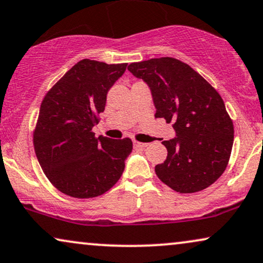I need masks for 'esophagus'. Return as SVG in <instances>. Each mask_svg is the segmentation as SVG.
<instances>
[{"label": "esophagus", "mask_w": 263, "mask_h": 263, "mask_svg": "<svg viewBox=\"0 0 263 263\" xmlns=\"http://www.w3.org/2000/svg\"><path fill=\"white\" fill-rule=\"evenodd\" d=\"M133 145H134L135 147H147L148 146V144H146V142H140V141H136V140L133 141Z\"/></svg>", "instance_id": "1"}]
</instances>
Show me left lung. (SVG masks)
<instances>
[{"label": "left lung", "instance_id": "1", "mask_svg": "<svg viewBox=\"0 0 263 263\" xmlns=\"http://www.w3.org/2000/svg\"><path fill=\"white\" fill-rule=\"evenodd\" d=\"M128 70L151 88L156 118L173 123L176 138L162 144L168 157L156 165L162 182L180 193L205 190L222 175L234 139L224 102L205 78L172 57L132 63Z\"/></svg>", "mask_w": 263, "mask_h": 263}]
</instances>
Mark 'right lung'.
I'll use <instances>...</instances> for the list:
<instances>
[{
    "label": "right lung",
    "mask_w": 263,
    "mask_h": 263,
    "mask_svg": "<svg viewBox=\"0 0 263 263\" xmlns=\"http://www.w3.org/2000/svg\"><path fill=\"white\" fill-rule=\"evenodd\" d=\"M127 64L83 59L44 95L33 129V147L49 182L73 198H94L116 185L133 149L129 138L95 136L110 88Z\"/></svg>",
    "instance_id": "1"
}]
</instances>
